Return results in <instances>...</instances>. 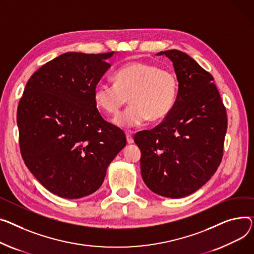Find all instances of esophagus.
<instances>
[{
    "label": "esophagus",
    "mask_w": 254,
    "mask_h": 254,
    "mask_svg": "<svg viewBox=\"0 0 254 254\" xmlns=\"http://www.w3.org/2000/svg\"><path fill=\"white\" fill-rule=\"evenodd\" d=\"M127 141L128 144H132L133 143V137L132 134L129 132H127Z\"/></svg>",
    "instance_id": "obj_1"
}]
</instances>
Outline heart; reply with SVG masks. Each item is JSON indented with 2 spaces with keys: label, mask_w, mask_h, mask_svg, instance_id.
I'll use <instances>...</instances> for the list:
<instances>
[{
  "label": "heart",
  "mask_w": 254,
  "mask_h": 254,
  "mask_svg": "<svg viewBox=\"0 0 254 254\" xmlns=\"http://www.w3.org/2000/svg\"><path fill=\"white\" fill-rule=\"evenodd\" d=\"M114 81L98 82L93 97L96 105L110 115L120 112L129 98L131 105L114 121L122 128L140 127L149 120L160 122L171 113L177 102V76L155 64L127 63L115 72Z\"/></svg>",
  "instance_id": "1"
}]
</instances>
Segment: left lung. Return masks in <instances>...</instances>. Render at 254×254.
<instances>
[{
    "instance_id": "8db88e82",
    "label": "left lung",
    "mask_w": 254,
    "mask_h": 254,
    "mask_svg": "<svg viewBox=\"0 0 254 254\" xmlns=\"http://www.w3.org/2000/svg\"><path fill=\"white\" fill-rule=\"evenodd\" d=\"M179 81L177 102L164 121L139 131L141 174L147 187L167 198L196 192L214 175L223 158L227 112L212 75L189 55L168 50Z\"/></svg>"
}]
</instances>
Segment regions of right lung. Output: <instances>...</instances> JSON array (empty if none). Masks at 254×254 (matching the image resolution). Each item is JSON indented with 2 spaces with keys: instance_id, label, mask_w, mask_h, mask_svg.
<instances>
[{
  "instance_id": "add662e5",
  "label": "right lung",
  "mask_w": 254,
  "mask_h": 254,
  "mask_svg": "<svg viewBox=\"0 0 254 254\" xmlns=\"http://www.w3.org/2000/svg\"><path fill=\"white\" fill-rule=\"evenodd\" d=\"M113 54L64 53L31 75L19 101L24 163L59 197L78 199L96 192L127 145L125 132L103 120L93 97Z\"/></svg>"
}]
</instances>
